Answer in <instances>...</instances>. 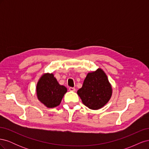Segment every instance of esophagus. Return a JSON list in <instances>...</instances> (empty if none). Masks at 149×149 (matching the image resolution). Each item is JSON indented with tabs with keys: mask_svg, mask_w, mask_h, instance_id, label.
I'll list each match as a JSON object with an SVG mask.
<instances>
[{
	"mask_svg": "<svg viewBox=\"0 0 149 149\" xmlns=\"http://www.w3.org/2000/svg\"><path fill=\"white\" fill-rule=\"evenodd\" d=\"M69 90H70V91H76L75 88H72V87H70V88H69Z\"/></svg>",
	"mask_w": 149,
	"mask_h": 149,
	"instance_id": "obj_1",
	"label": "esophagus"
}]
</instances>
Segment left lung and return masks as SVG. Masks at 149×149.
Masks as SVG:
<instances>
[{
	"label": "left lung",
	"mask_w": 149,
	"mask_h": 149,
	"mask_svg": "<svg viewBox=\"0 0 149 149\" xmlns=\"http://www.w3.org/2000/svg\"><path fill=\"white\" fill-rule=\"evenodd\" d=\"M112 93L111 84L102 69L88 73L82 88L77 94L84 104L93 110L100 109L109 101Z\"/></svg>",
	"instance_id": "8db88e82"
}]
</instances>
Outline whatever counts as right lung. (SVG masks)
<instances>
[{"instance_id": "obj_1", "label": "right lung", "mask_w": 149, "mask_h": 149, "mask_svg": "<svg viewBox=\"0 0 149 149\" xmlns=\"http://www.w3.org/2000/svg\"><path fill=\"white\" fill-rule=\"evenodd\" d=\"M36 91L40 102L48 108H53L60 105L67 88L58 83L53 73H48L39 79Z\"/></svg>"}]
</instances>
